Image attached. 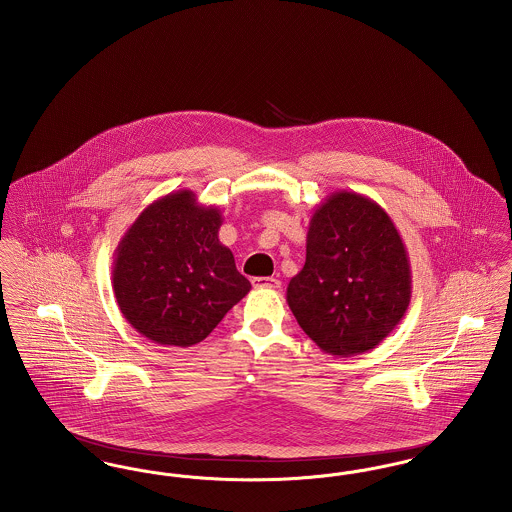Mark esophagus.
<instances>
[{"label": "esophagus", "instance_id": "1", "mask_svg": "<svg viewBox=\"0 0 512 512\" xmlns=\"http://www.w3.org/2000/svg\"><path fill=\"white\" fill-rule=\"evenodd\" d=\"M251 284L253 288H272V290H278L282 286V282L272 276H255L251 278Z\"/></svg>", "mask_w": 512, "mask_h": 512}]
</instances>
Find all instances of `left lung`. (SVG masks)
Wrapping results in <instances>:
<instances>
[{
	"instance_id": "1",
	"label": "left lung",
	"mask_w": 512,
	"mask_h": 512,
	"mask_svg": "<svg viewBox=\"0 0 512 512\" xmlns=\"http://www.w3.org/2000/svg\"><path fill=\"white\" fill-rule=\"evenodd\" d=\"M411 293L409 253L390 215L357 192L326 195L286 292L303 332L328 355H361L390 336Z\"/></svg>"
}]
</instances>
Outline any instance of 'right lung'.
I'll return each instance as SVG.
<instances>
[{"label": "right lung", "mask_w": 512, "mask_h": 512, "mask_svg": "<svg viewBox=\"0 0 512 512\" xmlns=\"http://www.w3.org/2000/svg\"><path fill=\"white\" fill-rule=\"evenodd\" d=\"M220 226L219 207L178 190L149 203L124 232L111 284L122 317L147 340L195 345L251 290L220 244Z\"/></svg>", "instance_id": "1"}]
</instances>
